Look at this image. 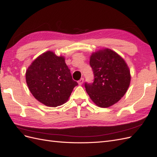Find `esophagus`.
Segmentation results:
<instances>
[{"instance_id":"1","label":"esophagus","mask_w":157,"mask_h":157,"mask_svg":"<svg viewBox=\"0 0 157 157\" xmlns=\"http://www.w3.org/2000/svg\"><path fill=\"white\" fill-rule=\"evenodd\" d=\"M83 80H84V79H83V78H82L81 79H80L79 81H78V84L79 85H82V83H83Z\"/></svg>"}]
</instances>
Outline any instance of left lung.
<instances>
[{"mask_svg":"<svg viewBox=\"0 0 157 157\" xmlns=\"http://www.w3.org/2000/svg\"><path fill=\"white\" fill-rule=\"evenodd\" d=\"M90 65L94 73L92 83H85L86 90L97 105L107 108L124 96L130 82V74L124 60L109 49L92 53Z\"/></svg>","mask_w":157,"mask_h":157,"instance_id":"8db88e82","label":"left lung"}]
</instances>
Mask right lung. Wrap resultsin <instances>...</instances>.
I'll return each instance as SVG.
<instances>
[{"label":"right lung","mask_w":157,"mask_h":157,"mask_svg":"<svg viewBox=\"0 0 157 157\" xmlns=\"http://www.w3.org/2000/svg\"><path fill=\"white\" fill-rule=\"evenodd\" d=\"M26 82L33 96L50 107L67 101L73 89L78 85L72 79L64 57L49 51L38 57L28 67Z\"/></svg>","instance_id":"right-lung-1"}]
</instances>
